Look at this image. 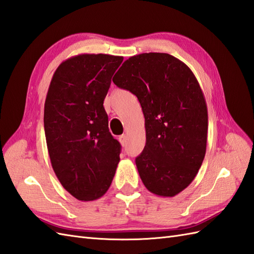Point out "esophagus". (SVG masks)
I'll list each match as a JSON object with an SVG mask.
<instances>
[{"mask_svg": "<svg viewBox=\"0 0 254 254\" xmlns=\"http://www.w3.org/2000/svg\"><path fill=\"white\" fill-rule=\"evenodd\" d=\"M119 140H120V142H121V144L124 146L126 144V140H127V138H126V134H122V135H120L119 137Z\"/></svg>", "mask_w": 254, "mask_h": 254, "instance_id": "1", "label": "esophagus"}]
</instances>
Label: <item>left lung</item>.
<instances>
[{
	"label": "left lung",
	"mask_w": 254,
	"mask_h": 254,
	"mask_svg": "<svg viewBox=\"0 0 254 254\" xmlns=\"http://www.w3.org/2000/svg\"><path fill=\"white\" fill-rule=\"evenodd\" d=\"M113 82L137 96L144 115L146 142L135 158L144 187L157 196L178 195L206 154L208 110L198 80L174 56L145 53L127 59Z\"/></svg>",
	"instance_id": "8db88e82"
}]
</instances>
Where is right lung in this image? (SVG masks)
Listing matches in <instances>:
<instances>
[{
    "mask_svg": "<svg viewBox=\"0 0 254 254\" xmlns=\"http://www.w3.org/2000/svg\"><path fill=\"white\" fill-rule=\"evenodd\" d=\"M121 56L82 54L55 71L44 107L49 158L61 185L78 200L107 193L120 163L121 144L109 131L103 101Z\"/></svg>",
    "mask_w": 254,
    "mask_h": 254,
    "instance_id": "add662e5",
    "label": "right lung"
}]
</instances>
